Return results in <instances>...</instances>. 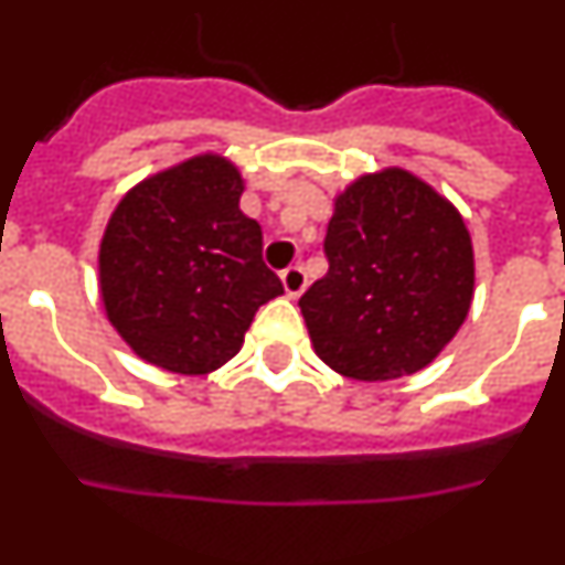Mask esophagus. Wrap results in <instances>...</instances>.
<instances>
[{"label": "esophagus", "instance_id": "1", "mask_svg": "<svg viewBox=\"0 0 565 565\" xmlns=\"http://www.w3.org/2000/svg\"><path fill=\"white\" fill-rule=\"evenodd\" d=\"M279 277H282V288H286L288 297H299V294L306 291L308 277H306V268L302 266H288L286 271L279 274Z\"/></svg>", "mask_w": 565, "mask_h": 565}]
</instances>
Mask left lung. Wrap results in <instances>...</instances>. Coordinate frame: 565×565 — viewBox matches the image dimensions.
Wrapping results in <instances>:
<instances>
[{"label": "left lung", "instance_id": "1", "mask_svg": "<svg viewBox=\"0 0 565 565\" xmlns=\"http://www.w3.org/2000/svg\"><path fill=\"white\" fill-rule=\"evenodd\" d=\"M328 274L299 308L313 351L359 382L413 376L467 319L476 259L463 217L407 169L362 174L337 194Z\"/></svg>", "mask_w": 565, "mask_h": 565}]
</instances>
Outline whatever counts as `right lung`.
<instances>
[{
	"mask_svg": "<svg viewBox=\"0 0 565 565\" xmlns=\"http://www.w3.org/2000/svg\"><path fill=\"white\" fill-rule=\"evenodd\" d=\"M243 178L223 154H194L115 206L98 286L107 319L143 362L181 376L217 371L243 348L259 306L282 294L263 263L259 223L239 212Z\"/></svg>",
	"mask_w": 565,
	"mask_h": 565,
	"instance_id": "1",
	"label": "right lung"
}]
</instances>
